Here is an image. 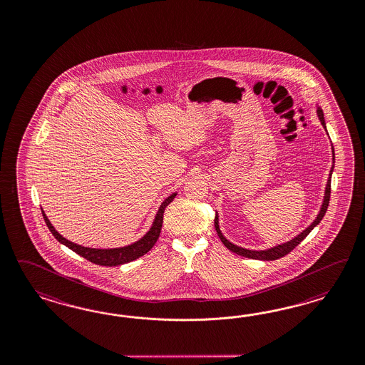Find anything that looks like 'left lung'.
Wrapping results in <instances>:
<instances>
[{"mask_svg": "<svg viewBox=\"0 0 365 365\" xmlns=\"http://www.w3.org/2000/svg\"><path fill=\"white\" fill-rule=\"evenodd\" d=\"M317 113H319V118H320L321 124L325 127V122H324V113H322V110L319 108L317 110ZM334 159V158H333ZM331 171H333V168L331 170ZM331 178L328 179V185H327V190H325V197H324V203H322V207H321L320 214L317 215V218L314 220V222L310 225L309 227H307L304 232L299 234L296 238H293L292 241H289L287 243H282V245H278V246H274V247H272V249H267V250H259V252H257V250H247V249H243V247H238V246H235V245H232V242H229L223 235H222L221 230H220V225H218V217H215V220H214V225H215V230L218 232V237L221 238L222 243L229 249V250H232V253H237L238 255H242V257H246V258H252V259H261V261H274V259H278V258H281V257H285V255H289L297 245L301 243L302 240H305L307 238V235L309 234L319 223H320L321 220L324 218V215H325V212H327V209H328V206H329V199H331Z\"/></svg>", "mask_w": 365, "mask_h": 365, "instance_id": "obj_1", "label": "left lung"}]
</instances>
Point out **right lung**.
Returning <instances> with one entry per match:
<instances>
[{"instance_id":"1","label":"right lung","mask_w":365,"mask_h":365,"mask_svg":"<svg viewBox=\"0 0 365 365\" xmlns=\"http://www.w3.org/2000/svg\"><path fill=\"white\" fill-rule=\"evenodd\" d=\"M175 195L177 194L170 195L160 205L151 229L148 230V232L144 235L142 240H139L138 242L133 243V245H128L125 247H119V249H91V247H84V246H80V245H76V243L71 242V241H68L64 237H61L58 232H56L55 227L52 226V223L46 218L44 211H43V217H44V221L46 223V226H48V229L53 234V237H55L58 242L66 245V247H69L75 253L84 257L86 259H88V261L96 264V265L118 266L135 261L136 258H139V257H142L145 253H148L153 249V246L158 241L159 234H160V230H162L165 210H166L167 206L173 202V199L175 198Z\"/></svg>"}]
</instances>
